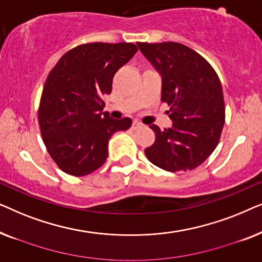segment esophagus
Here are the masks:
<instances>
[{
	"mask_svg": "<svg viewBox=\"0 0 262 262\" xmlns=\"http://www.w3.org/2000/svg\"><path fill=\"white\" fill-rule=\"evenodd\" d=\"M131 127L134 128V130H138V128L142 127V124H139L138 121H134V123H132V126Z\"/></svg>",
	"mask_w": 262,
	"mask_h": 262,
	"instance_id": "34e87169",
	"label": "esophagus"
}]
</instances>
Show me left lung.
<instances>
[{"mask_svg":"<svg viewBox=\"0 0 262 262\" xmlns=\"http://www.w3.org/2000/svg\"><path fill=\"white\" fill-rule=\"evenodd\" d=\"M162 77L161 100L170 107L169 128L149 126L155 142L144 150L155 166L167 171L192 170L220 142L225 121L223 91L210 63L194 50L174 41L137 42Z\"/></svg>","mask_w":262,"mask_h":262,"instance_id":"8db88e82","label":"left lung"}]
</instances>
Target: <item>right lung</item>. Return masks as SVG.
Here are the masks:
<instances>
[{
  "label": "right lung",
  "instance_id": "obj_1",
  "mask_svg": "<svg viewBox=\"0 0 262 262\" xmlns=\"http://www.w3.org/2000/svg\"><path fill=\"white\" fill-rule=\"evenodd\" d=\"M132 42H91L60 57L46 78L38 111L48 152L64 173L91 174L105 163L108 141L131 126L102 112L103 95L112 92L113 76L135 53Z\"/></svg>",
  "mask_w": 262,
  "mask_h": 262
}]
</instances>
